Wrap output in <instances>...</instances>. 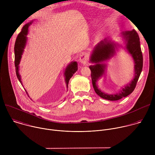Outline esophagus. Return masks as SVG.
Wrapping results in <instances>:
<instances>
[{
    "mask_svg": "<svg viewBox=\"0 0 155 155\" xmlns=\"http://www.w3.org/2000/svg\"><path fill=\"white\" fill-rule=\"evenodd\" d=\"M88 61V56L86 54H82L81 55H80V61L81 64H83V65L86 64Z\"/></svg>",
    "mask_w": 155,
    "mask_h": 155,
    "instance_id": "esophagus-1",
    "label": "esophagus"
}]
</instances>
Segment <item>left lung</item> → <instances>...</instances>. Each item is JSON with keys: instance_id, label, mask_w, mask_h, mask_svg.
Instances as JSON below:
<instances>
[{"instance_id": "left-lung-1", "label": "left lung", "mask_w": 155, "mask_h": 155, "mask_svg": "<svg viewBox=\"0 0 155 155\" xmlns=\"http://www.w3.org/2000/svg\"><path fill=\"white\" fill-rule=\"evenodd\" d=\"M122 36L124 40L125 48L131 55L134 62V75L133 79L127 83L124 87L122 88L119 93L108 94L102 91L96 84L97 80L104 74L107 65L101 63L112 58L117 48L116 44L107 38L97 43L94 47L90 58V61L96 64L90 65L91 71L92 83L96 94L101 97L108 101H118L131 94L134 90L137 82L141 74L143 67V56L140 45V38L137 32L133 29L129 31L122 32Z\"/></svg>"}]
</instances>
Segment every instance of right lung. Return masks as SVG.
Instances as JSON below:
<instances>
[{
    "mask_svg": "<svg viewBox=\"0 0 155 155\" xmlns=\"http://www.w3.org/2000/svg\"><path fill=\"white\" fill-rule=\"evenodd\" d=\"M32 23V22H30V23L25 25L23 27V28L21 29V31L17 36L15 44L14 50H15V69H16V74L17 78L19 80L21 84H22V86L23 85L21 80V75H19V64L21 59V55L23 54V53L24 51V48L26 47V44L27 41L26 36L28 34V28ZM77 65L78 64L77 62L75 61L72 62L68 65V67L65 69L64 77H65V81L67 87H68V84H69L70 78L73 76V75L78 70ZM25 90L28 94V92L26 91V90L25 89Z\"/></svg>",
    "mask_w": 155,
    "mask_h": 155,
    "instance_id": "add662e5",
    "label": "right lung"
}]
</instances>
